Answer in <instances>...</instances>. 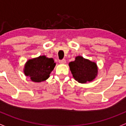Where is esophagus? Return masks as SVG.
Masks as SVG:
<instances>
[{"mask_svg": "<svg viewBox=\"0 0 126 126\" xmlns=\"http://www.w3.org/2000/svg\"><path fill=\"white\" fill-rule=\"evenodd\" d=\"M59 63H61V64H64L66 63V60L65 59H63V60H59Z\"/></svg>", "mask_w": 126, "mask_h": 126, "instance_id": "obj_1", "label": "esophagus"}]
</instances>
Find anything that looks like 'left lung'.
<instances>
[{"mask_svg":"<svg viewBox=\"0 0 126 126\" xmlns=\"http://www.w3.org/2000/svg\"><path fill=\"white\" fill-rule=\"evenodd\" d=\"M73 77L79 83H86L93 81L98 74V67L94 62L81 56L75 58L74 61L69 63Z\"/></svg>","mask_w":126,"mask_h":126,"instance_id":"left-lung-1","label":"left lung"}]
</instances>
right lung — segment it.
I'll use <instances>...</instances> for the list:
<instances>
[{"instance_id":"1","label":"right lung","mask_w":126,"mask_h":126,"mask_svg":"<svg viewBox=\"0 0 126 126\" xmlns=\"http://www.w3.org/2000/svg\"><path fill=\"white\" fill-rule=\"evenodd\" d=\"M56 63L53 58H48L45 56L29 59L25 65V75L29 76L33 82H40L45 81L50 77Z\"/></svg>"}]
</instances>
